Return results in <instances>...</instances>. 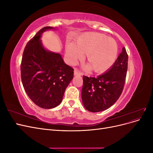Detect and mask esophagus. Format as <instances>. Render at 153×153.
<instances>
[{
	"label": "esophagus",
	"mask_w": 153,
	"mask_h": 153,
	"mask_svg": "<svg viewBox=\"0 0 153 153\" xmlns=\"http://www.w3.org/2000/svg\"><path fill=\"white\" fill-rule=\"evenodd\" d=\"M74 75H75V76L76 75H82V73L78 70V69H75V70H74Z\"/></svg>",
	"instance_id": "1"
}]
</instances>
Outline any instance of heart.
Returning a JSON list of instances; mask_svg holds the SVG:
<instances>
[{
    "label": "heart",
    "mask_w": 153,
    "mask_h": 153,
    "mask_svg": "<svg viewBox=\"0 0 153 153\" xmlns=\"http://www.w3.org/2000/svg\"><path fill=\"white\" fill-rule=\"evenodd\" d=\"M89 63L85 69L96 73H103L112 66L116 61L118 46L115 41L103 34L96 32H86L78 37L76 43L68 41L66 55L68 62L76 64L84 57Z\"/></svg>",
    "instance_id": "1"
}]
</instances>
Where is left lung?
<instances>
[{
    "mask_svg": "<svg viewBox=\"0 0 153 153\" xmlns=\"http://www.w3.org/2000/svg\"><path fill=\"white\" fill-rule=\"evenodd\" d=\"M128 55L124 47L106 73L97 77L83 76L82 103L91 112L105 110L112 106L124 89L128 70Z\"/></svg>",
    "mask_w": 153,
    "mask_h": 153,
    "instance_id": "8db88e82",
    "label": "left lung"
}]
</instances>
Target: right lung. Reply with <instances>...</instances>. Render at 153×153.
Returning <instances> with one entry per match:
<instances>
[{"label":"right lung","instance_id":"1","mask_svg":"<svg viewBox=\"0 0 153 153\" xmlns=\"http://www.w3.org/2000/svg\"><path fill=\"white\" fill-rule=\"evenodd\" d=\"M55 29L45 27L27 43L21 63L23 86L30 99L38 106L50 109L62 100L73 78V69L64 62L61 55L46 50L41 41L43 32Z\"/></svg>","mask_w":153,"mask_h":153}]
</instances>
